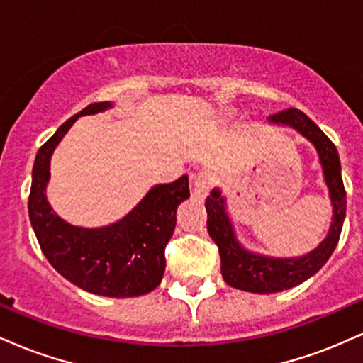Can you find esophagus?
Listing matches in <instances>:
<instances>
[{
  "instance_id": "obj_1",
  "label": "esophagus",
  "mask_w": 363,
  "mask_h": 363,
  "mask_svg": "<svg viewBox=\"0 0 363 363\" xmlns=\"http://www.w3.org/2000/svg\"><path fill=\"white\" fill-rule=\"evenodd\" d=\"M215 184V177L210 172H199L196 174L191 181V187H193V194L196 198L203 199L206 198V194L210 193V189Z\"/></svg>"
}]
</instances>
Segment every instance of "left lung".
Instances as JSON below:
<instances>
[{"instance_id":"8db88e82","label":"left lung","mask_w":363,"mask_h":363,"mask_svg":"<svg viewBox=\"0 0 363 363\" xmlns=\"http://www.w3.org/2000/svg\"><path fill=\"white\" fill-rule=\"evenodd\" d=\"M274 124H283L297 129L298 133L314 145L319 153L320 165L324 170V181L329 189L333 203V223L328 237L318 249L301 257H269L245 251L237 240L234 227L225 211V199L220 189H213L206 198V227L210 237L218 245L222 259V277L230 286L251 294H274L291 286L301 285L312 274H315L331 257L340 240L347 213V193L341 179L340 155L335 143L320 131L314 121L307 118L298 109H285L269 116Z\"/></svg>"}]
</instances>
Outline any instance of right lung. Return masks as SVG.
<instances>
[{"instance_id":"obj_1","label":"right lung","mask_w":363,"mask_h":363,"mask_svg":"<svg viewBox=\"0 0 363 363\" xmlns=\"http://www.w3.org/2000/svg\"><path fill=\"white\" fill-rule=\"evenodd\" d=\"M112 107L95 102L62 123L35 155L28 216L44 256L52 268L82 290L104 297H138L160 285L165 245L176 228L177 208L189 198L187 176L158 184L119 222L101 228L74 227L52 211L45 198L54 148L80 116Z\"/></svg>"}]
</instances>
